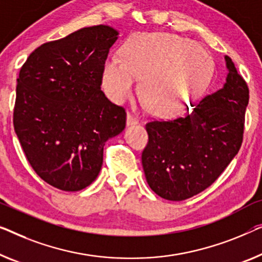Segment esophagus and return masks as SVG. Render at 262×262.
<instances>
[{"label":"esophagus","mask_w":262,"mask_h":262,"mask_svg":"<svg viewBox=\"0 0 262 262\" xmlns=\"http://www.w3.org/2000/svg\"><path fill=\"white\" fill-rule=\"evenodd\" d=\"M126 123H127V125H135V124L138 123V118L136 116L131 115V113H127Z\"/></svg>","instance_id":"esophagus-1"}]
</instances>
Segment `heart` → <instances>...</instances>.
<instances>
[{
	"label": "heart",
	"instance_id": "b5f03b06",
	"mask_svg": "<svg viewBox=\"0 0 262 262\" xmlns=\"http://www.w3.org/2000/svg\"><path fill=\"white\" fill-rule=\"evenodd\" d=\"M119 55L108 56L104 63L105 92L116 103H124L135 93L136 78L142 79L144 101L163 117L190 107L211 66L206 49L171 33L134 34Z\"/></svg>",
	"mask_w": 262,
	"mask_h": 262
}]
</instances>
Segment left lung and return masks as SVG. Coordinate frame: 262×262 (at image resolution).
Wrapping results in <instances>:
<instances>
[{
	"label": "left lung",
	"mask_w": 262,
	"mask_h": 262,
	"mask_svg": "<svg viewBox=\"0 0 262 262\" xmlns=\"http://www.w3.org/2000/svg\"><path fill=\"white\" fill-rule=\"evenodd\" d=\"M225 86L208 94L184 117L151 120L142 154L149 187L162 199L183 201L207 189L221 175L244 140L249 90L226 56Z\"/></svg>",
	"instance_id": "1"
}]
</instances>
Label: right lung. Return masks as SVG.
I'll return each instance as SVG.
<instances>
[{
  "mask_svg": "<svg viewBox=\"0 0 262 262\" xmlns=\"http://www.w3.org/2000/svg\"><path fill=\"white\" fill-rule=\"evenodd\" d=\"M117 35L104 25L79 29L37 47L18 73L15 134L34 171L60 190L89 187L106 140L125 128V108L100 89Z\"/></svg>",
  "mask_w": 262,
  "mask_h": 262,
  "instance_id": "add662e5",
  "label": "right lung"
}]
</instances>
